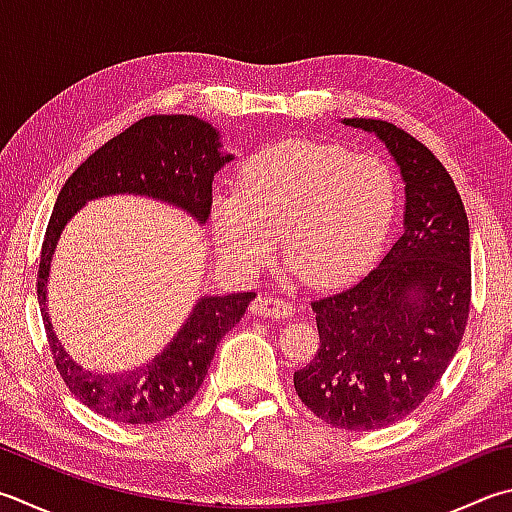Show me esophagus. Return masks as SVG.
<instances>
[{"instance_id":"34e87169","label":"esophagus","mask_w":512,"mask_h":512,"mask_svg":"<svg viewBox=\"0 0 512 512\" xmlns=\"http://www.w3.org/2000/svg\"><path fill=\"white\" fill-rule=\"evenodd\" d=\"M252 310L258 316H272V318L292 316V305L278 301V298H272V296H258Z\"/></svg>"}]
</instances>
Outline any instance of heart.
<instances>
[{
  "mask_svg": "<svg viewBox=\"0 0 512 512\" xmlns=\"http://www.w3.org/2000/svg\"><path fill=\"white\" fill-rule=\"evenodd\" d=\"M397 209L385 162L347 156L332 144L287 140L254 153L238 171L236 196L211 202L218 252L243 274L276 258L307 285L350 281L379 254Z\"/></svg>",
  "mask_w": 512,
  "mask_h": 512,
  "instance_id": "obj_1",
  "label": "heart"
}]
</instances>
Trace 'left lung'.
I'll return each instance as SVG.
<instances>
[{"instance_id": "1", "label": "left lung", "mask_w": 512, "mask_h": 512, "mask_svg": "<svg viewBox=\"0 0 512 512\" xmlns=\"http://www.w3.org/2000/svg\"><path fill=\"white\" fill-rule=\"evenodd\" d=\"M341 122L372 133L397 162L403 231L359 283L312 303L321 345L294 388L330 426L376 430L417 410L457 352L470 312V229L428 147L390 122Z\"/></svg>"}]
</instances>
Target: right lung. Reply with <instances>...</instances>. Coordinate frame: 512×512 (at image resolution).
Listing matches in <instances>:
<instances>
[{
	"label": "right lung",
	"instance_id": "right-lung-1",
	"mask_svg": "<svg viewBox=\"0 0 512 512\" xmlns=\"http://www.w3.org/2000/svg\"><path fill=\"white\" fill-rule=\"evenodd\" d=\"M234 153L223 151L220 131L194 115H151L133 124L86 158L64 182L48 220L37 301L57 372L86 408L115 423H158L194 399L205 381L218 343L245 316L254 292L200 296L165 350L138 368L122 372L86 370L64 350L48 316V274L57 240L71 218L91 200L144 196L185 211L205 225L211 182Z\"/></svg>",
	"mask_w": 512,
	"mask_h": 512
}]
</instances>
